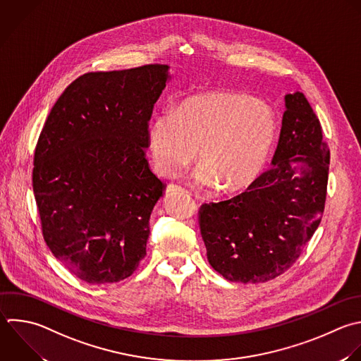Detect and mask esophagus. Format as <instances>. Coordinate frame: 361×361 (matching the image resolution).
<instances>
[{
  "label": "esophagus",
  "mask_w": 361,
  "mask_h": 361,
  "mask_svg": "<svg viewBox=\"0 0 361 361\" xmlns=\"http://www.w3.org/2000/svg\"><path fill=\"white\" fill-rule=\"evenodd\" d=\"M178 192H185V189H183L182 186H178V185H173V183L168 185V186H166V190H165L166 196H171V195L178 193Z\"/></svg>",
  "instance_id": "obj_1"
}]
</instances>
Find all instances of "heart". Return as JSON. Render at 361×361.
<instances>
[{
  "instance_id": "1",
  "label": "heart",
  "mask_w": 361,
  "mask_h": 361,
  "mask_svg": "<svg viewBox=\"0 0 361 361\" xmlns=\"http://www.w3.org/2000/svg\"><path fill=\"white\" fill-rule=\"evenodd\" d=\"M276 140V116L264 102L235 92H209L154 117L148 149L155 171L178 176L195 158V185L237 192L262 172Z\"/></svg>"
}]
</instances>
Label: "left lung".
I'll return each instance as SVG.
<instances>
[{
	"mask_svg": "<svg viewBox=\"0 0 361 361\" xmlns=\"http://www.w3.org/2000/svg\"><path fill=\"white\" fill-rule=\"evenodd\" d=\"M271 168L241 195L200 207L209 264L231 282L257 283L283 274L316 231L326 200L329 149L300 92L285 94Z\"/></svg>",
	"mask_w": 361,
	"mask_h": 361,
	"instance_id": "1",
	"label": "left lung"
}]
</instances>
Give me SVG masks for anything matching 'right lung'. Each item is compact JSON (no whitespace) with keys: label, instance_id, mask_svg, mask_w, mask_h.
Wrapping results in <instances>:
<instances>
[{"label":"right lung","instance_id":"add662e5","mask_svg":"<svg viewBox=\"0 0 361 361\" xmlns=\"http://www.w3.org/2000/svg\"><path fill=\"white\" fill-rule=\"evenodd\" d=\"M169 80L168 65L83 75L39 135L32 185L44 238L87 283L126 279L147 254L165 188L145 158L148 121Z\"/></svg>","mask_w":361,"mask_h":361}]
</instances>
